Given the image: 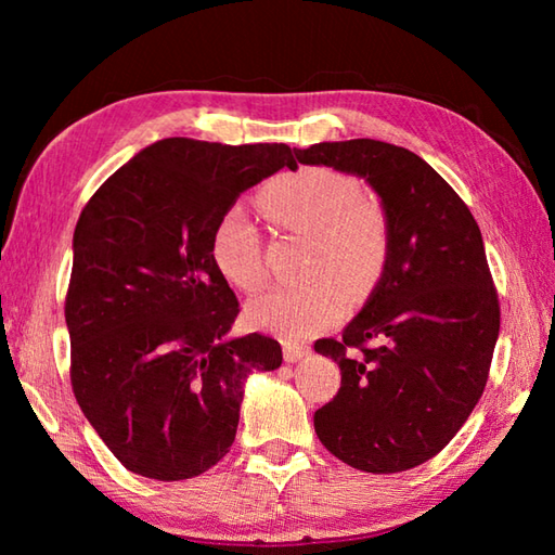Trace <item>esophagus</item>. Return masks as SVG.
<instances>
[{"mask_svg":"<svg viewBox=\"0 0 555 555\" xmlns=\"http://www.w3.org/2000/svg\"><path fill=\"white\" fill-rule=\"evenodd\" d=\"M308 352H311V350H308V347H304V345H284V360L286 362L304 360Z\"/></svg>","mask_w":555,"mask_h":555,"instance_id":"1","label":"esophagus"}]
</instances>
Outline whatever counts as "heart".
Returning <instances> with one entry per match:
<instances>
[{"mask_svg":"<svg viewBox=\"0 0 555 555\" xmlns=\"http://www.w3.org/2000/svg\"><path fill=\"white\" fill-rule=\"evenodd\" d=\"M259 203L281 228L313 234L308 276L323 279L257 296L247 306V321L284 340H306L340 321L345 300L362 304L379 284L391 247L387 212L364 198L352 176L323 166L276 176L261 188ZM210 257L234 288L257 291L264 284L259 232L242 208L220 215Z\"/></svg>","mask_w":555,"mask_h":555,"instance_id":"1","label":"heart"}]
</instances>
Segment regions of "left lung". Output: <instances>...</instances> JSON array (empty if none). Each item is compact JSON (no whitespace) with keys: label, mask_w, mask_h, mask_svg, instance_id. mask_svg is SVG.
<instances>
[{"label":"left lung","mask_w":555,"mask_h":555,"mask_svg":"<svg viewBox=\"0 0 555 555\" xmlns=\"http://www.w3.org/2000/svg\"><path fill=\"white\" fill-rule=\"evenodd\" d=\"M294 154L364 178L391 232L367 304L340 340L315 343L343 374L340 391L315 411V434L364 473L411 469L450 443L485 391L500 300L480 228L453 188L403 146L350 139Z\"/></svg>","instance_id":"obj_1"}]
</instances>
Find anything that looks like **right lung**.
Instances as JSON below:
<instances>
[{"label":"right lung","instance_id":"obj_1","mask_svg":"<svg viewBox=\"0 0 555 555\" xmlns=\"http://www.w3.org/2000/svg\"><path fill=\"white\" fill-rule=\"evenodd\" d=\"M284 166L296 168L286 144L171 137L131 156L82 208L65 298L70 382L129 473L176 482L220 463L247 377L281 367L276 340L230 335L240 304L210 237L240 193Z\"/></svg>","mask_w":555,"mask_h":555}]
</instances>
